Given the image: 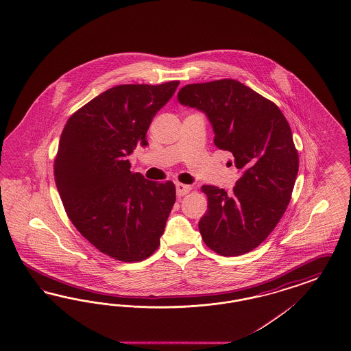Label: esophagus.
<instances>
[{"instance_id":"obj_1","label":"esophagus","mask_w":351,"mask_h":351,"mask_svg":"<svg viewBox=\"0 0 351 351\" xmlns=\"http://www.w3.org/2000/svg\"><path fill=\"white\" fill-rule=\"evenodd\" d=\"M191 191V185L181 184V182H178V184H176V193H178V195H179V197H184L185 194H188Z\"/></svg>"}]
</instances>
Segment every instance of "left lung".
<instances>
[{"label": "left lung", "mask_w": 351, "mask_h": 351, "mask_svg": "<svg viewBox=\"0 0 351 351\" xmlns=\"http://www.w3.org/2000/svg\"><path fill=\"white\" fill-rule=\"evenodd\" d=\"M178 99L206 113L215 145L230 152L242 171L232 194L203 185V242L219 255L247 254L274 230L291 201L298 154L287 119L273 101L232 78L184 86Z\"/></svg>", "instance_id": "1"}]
</instances>
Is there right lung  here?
Instances as JSON below:
<instances>
[{"label":"right lung","mask_w":351,"mask_h":351,"mask_svg":"<svg viewBox=\"0 0 351 351\" xmlns=\"http://www.w3.org/2000/svg\"><path fill=\"white\" fill-rule=\"evenodd\" d=\"M179 81L118 85L94 97L66 121L53 160L65 213L96 250L138 263L160 245L176 189L172 181L147 180L126 160Z\"/></svg>","instance_id":"add662e5"}]
</instances>
